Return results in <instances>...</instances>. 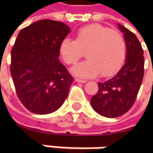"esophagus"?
<instances>
[{"mask_svg": "<svg viewBox=\"0 0 153 153\" xmlns=\"http://www.w3.org/2000/svg\"><path fill=\"white\" fill-rule=\"evenodd\" d=\"M75 81H76V82H82V83H84V82H87V80L81 79V78H77V77H76V78H75Z\"/></svg>", "mask_w": 153, "mask_h": 153, "instance_id": "34e87169", "label": "esophagus"}]
</instances>
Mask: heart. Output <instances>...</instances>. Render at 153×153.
<instances>
[{
	"label": "heart",
	"mask_w": 153,
	"mask_h": 153,
	"mask_svg": "<svg viewBox=\"0 0 153 153\" xmlns=\"http://www.w3.org/2000/svg\"><path fill=\"white\" fill-rule=\"evenodd\" d=\"M84 53L88 60L72 67L75 75L82 77H104L116 74L123 65L127 57L126 42L119 33L100 25L80 29L76 40L65 38L59 46V53L66 65H73Z\"/></svg>",
	"instance_id": "heart-1"
}]
</instances>
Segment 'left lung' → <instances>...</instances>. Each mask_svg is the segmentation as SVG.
I'll return each instance as SVG.
<instances>
[{"label": "left lung", "instance_id": "left-lung-1", "mask_svg": "<svg viewBox=\"0 0 153 153\" xmlns=\"http://www.w3.org/2000/svg\"><path fill=\"white\" fill-rule=\"evenodd\" d=\"M127 45L124 65L112 78L99 82V90L91 99L93 109L103 117H117L131 108L144 76L143 49L136 36L118 25Z\"/></svg>", "mask_w": 153, "mask_h": 153}]
</instances>
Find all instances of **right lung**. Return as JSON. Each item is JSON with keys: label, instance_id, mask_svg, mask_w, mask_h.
I'll use <instances>...</instances> for the list:
<instances>
[{"label": "right lung", "instance_id": "right-lung-1", "mask_svg": "<svg viewBox=\"0 0 153 153\" xmlns=\"http://www.w3.org/2000/svg\"><path fill=\"white\" fill-rule=\"evenodd\" d=\"M70 31L60 21L43 19L22 29L15 41L11 75L19 100L33 113H52L67 98L73 77L59 56L60 43Z\"/></svg>", "mask_w": 153, "mask_h": 153}]
</instances>
